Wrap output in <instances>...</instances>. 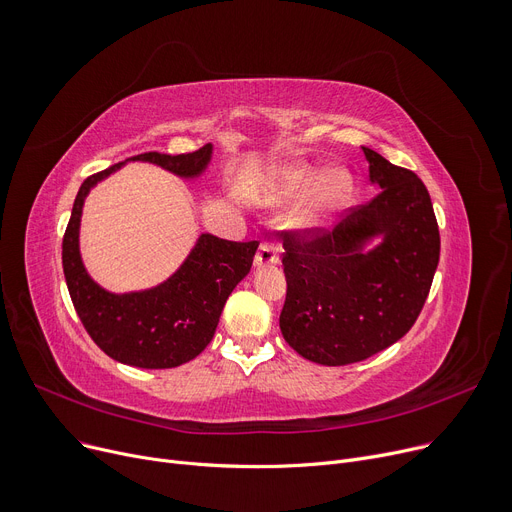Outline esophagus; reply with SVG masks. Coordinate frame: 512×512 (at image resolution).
I'll list each match as a JSON object with an SVG mask.
<instances>
[{
  "instance_id": "obj_1",
  "label": "esophagus",
  "mask_w": 512,
  "mask_h": 512,
  "mask_svg": "<svg viewBox=\"0 0 512 512\" xmlns=\"http://www.w3.org/2000/svg\"><path fill=\"white\" fill-rule=\"evenodd\" d=\"M280 261L278 249L272 242H261V247L255 255V268H265V265H276Z\"/></svg>"
}]
</instances>
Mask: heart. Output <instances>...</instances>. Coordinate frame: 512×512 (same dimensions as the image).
Returning <instances> with one entry per match:
<instances>
[{
    "label": "heart",
    "mask_w": 512,
    "mask_h": 512,
    "mask_svg": "<svg viewBox=\"0 0 512 512\" xmlns=\"http://www.w3.org/2000/svg\"><path fill=\"white\" fill-rule=\"evenodd\" d=\"M311 191L303 207L293 215V228L314 230L341 213L353 196V177L347 169H316L307 165L274 167L265 177V198L272 205H286Z\"/></svg>",
    "instance_id": "obj_1"
}]
</instances>
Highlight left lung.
<instances>
[{"mask_svg": "<svg viewBox=\"0 0 512 512\" xmlns=\"http://www.w3.org/2000/svg\"><path fill=\"white\" fill-rule=\"evenodd\" d=\"M372 201L335 230L284 234V341L322 366L362 362L416 322L439 263V228L418 175L362 146Z\"/></svg>", "mask_w": 512, "mask_h": 512, "instance_id": "1", "label": "left lung"}]
</instances>
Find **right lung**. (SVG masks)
I'll use <instances>...</instances> for the list:
<instances>
[{"label": "right lung", "mask_w": 512, "mask_h": 512, "mask_svg": "<svg viewBox=\"0 0 512 512\" xmlns=\"http://www.w3.org/2000/svg\"><path fill=\"white\" fill-rule=\"evenodd\" d=\"M211 157V144L188 154L144 152L81 184L62 240V270L77 316L108 358L150 370L194 360L211 343L230 293L251 272L259 242H232L201 234L184 263L161 284L144 291L110 293L85 270L79 251L87 194L127 163H150L182 180H194L207 171Z\"/></svg>", "instance_id": "1"}]
</instances>
